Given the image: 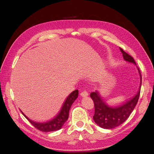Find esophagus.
I'll return each mask as SVG.
<instances>
[{"label":"esophagus","mask_w":154,"mask_h":154,"mask_svg":"<svg viewBox=\"0 0 154 154\" xmlns=\"http://www.w3.org/2000/svg\"><path fill=\"white\" fill-rule=\"evenodd\" d=\"M88 93L86 91H83L81 93H80V96L82 97H86L88 96Z\"/></svg>","instance_id":"1"}]
</instances>
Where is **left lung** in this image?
<instances>
[{
	"label": "left lung",
	"instance_id": "obj_1",
	"mask_svg": "<svg viewBox=\"0 0 154 154\" xmlns=\"http://www.w3.org/2000/svg\"><path fill=\"white\" fill-rule=\"evenodd\" d=\"M120 50L122 54L124 59L127 62L133 63L136 66V63L132 57L124 52L122 48H120ZM137 68L140 75V86L137 94L129 100L116 106H110L104 100L99 91H95L91 93V97L94 102L95 107L93 119L95 124L100 127L105 129H112L118 127L125 122L134 110L139 98L142 84L140 72L138 67H137Z\"/></svg>",
	"mask_w": 154,
	"mask_h": 154
}]
</instances>
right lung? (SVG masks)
Masks as SVG:
<instances>
[{"mask_svg": "<svg viewBox=\"0 0 154 154\" xmlns=\"http://www.w3.org/2000/svg\"><path fill=\"white\" fill-rule=\"evenodd\" d=\"M79 95V91L75 90L71 92L66 98L63 102L62 107L57 116L52 119L44 122H38L30 119L21 111L22 114L24 116L32 125H34L38 130L44 132H53L59 131L62 127L64 123L66 122L69 118V112L72 103L77 99Z\"/></svg>", "mask_w": 154, "mask_h": 154, "instance_id": "1", "label": "right lung"}]
</instances>
